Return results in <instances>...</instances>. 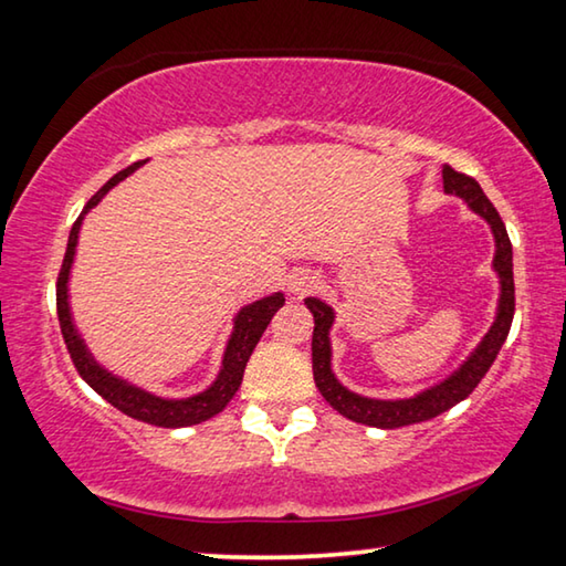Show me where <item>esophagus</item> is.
<instances>
[{
    "label": "esophagus",
    "instance_id": "34e87169",
    "mask_svg": "<svg viewBox=\"0 0 566 566\" xmlns=\"http://www.w3.org/2000/svg\"><path fill=\"white\" fill-rule=\"evenodd\" d=\"M318 285L316 275L308 273V271H295L291 277H289V291L293 295H306L308 291H313Z\"/></svg>",
    "mask_w": 566,
    "mask_h": 566
}]
</instances>
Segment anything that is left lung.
Masks as SVG:
<instances>
[{
    "instance_id": "obj_1",
    "label": "left lung",
    "mask_w": 566,
    "mask_h": 566,
    "mask_svg": "<svg viewBox=\"0 0 566 566\" xmlns=\"http://www.w3.org/2000/svg\"><path fill=\"white\" fill-rule=\"evenodd\" d=\"M442 187H446L448 195L465 199L468 207L491 224L495 240L493 271L499 273L501 281L499 313H495L493 326L489 328V334L483 336V342L475 346V352L460 364L458 371L450 374V377L446 381H440V385L424 389V392L410 399H371L356 395L352 389H346L332 371V342H328V332H332L334 324V308L326 306V303L318 298H306V306L313 313V381H316L318 392L324 395L326 402L332 405L338 415L349 417L354 422L369 424V428H405V424L432 420V417L448 412L450 407L463 402V399L478 387V381L485 377V371L491 369V364L495 361V356H499L501 346L511 332L516 298L514 253H511L506 224H503L501 214L495 212L491 199L483 195L481 185H478L473 177H465V174H460L446 164V167H442Z\"/></svg>"
}]
</instances>
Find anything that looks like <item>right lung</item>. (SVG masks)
I'll use <instances>...</instances> for the list:
<instances>
[{
    "label": "right lung",
    "mask_w": 566,
    "mask_h": 566,
    "mask_svg": "<svg viewBox=\"0 0 566 566\" xmlns=\"http://www.w3.org/2000/svg\"><path fill=\"white\" fill-rule=\"evenodd\" d=\"M144 161H136L132 167H126L124 171H118L116 177H111L106 185H103L98 192L91 197V202L85 205V210L77 217L71 238H67V250L63 258V268H60L57 275V318H60V332H63L67 354L75 364V369L81 377L88 381V385L98 392L106 402H111L116 410H120L128 417H134L138 422H149L156 424V428H187V424H199L205 420H210L217 412H222L228 407L230 399L238 392L242 374H245L248 359L253 354L255 344L260 342V336L271 324V318L275 316V311L283 306L285 298L283 293H273L265 295L250 306L242 308L238 316H234V328L232 336L228 342V349H224L222 356V369L217 374V379L212 381L205 392H199L195 397L187 399H164L156 397L151 392H146L142 387L128 385L126 379H118L116 374H111L108 369H103L98 361L93 359V354L85 346L83 336L77 334V328L73 324L71 316V303H67V275H71L73 268V258H75V245H77V232H81L83 217L88 210H93L95 205L101 202L103 195L108 192L111 187H116L120 179H126L128 174H134Z\"/></svg>",
    "instance_id": "1"
}]
</instances>
